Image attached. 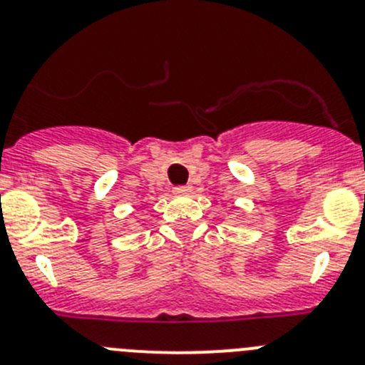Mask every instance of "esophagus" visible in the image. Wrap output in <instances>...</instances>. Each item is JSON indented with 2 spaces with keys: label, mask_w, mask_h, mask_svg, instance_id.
Returning <instances> with one entry per match:
<instances>
[{
  "label": "esophagus",
  "mask_w": 365,
  "mask_h": 365,
  "mask_svg": "<svg viewBox=\"0 0 365 365\" xmlns=\"http://www.w3.org/2000/svg\"><path fill=\"white\" fill-rule=\"evenodd\" d=\"M173 192H175L176 196H185V194L190 192V187H175Z\"/></svg>",
  "instance_id": "34e87169"
}]
</instances>
